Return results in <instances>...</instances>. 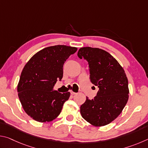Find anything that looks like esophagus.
Listing matches in <instances>:
<instances>
[{
    "mask_svg": "<svg viewBox=\"0 0 148 148\" xmlns=\"http://www.w3.org/2000/svg\"><path fill=\"white\" fill-rule=\"evenodd\" d=\"M71 95H76V92H73V91H71Z\"/></svg>",
    "mask_w": 148,
    "mask_h": 148,
    "instance_id": "1",
    "label": "esophagus"
}]
</instances>
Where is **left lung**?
Returning a JSON list of instances; mask_svg holds the SVG:
<instances>
[{
  "instance_id": "obj_1",
  "label": "left lung",
  "mask_w": 148,
  "mask_h": 148,
  "mask_svg": "<svg viewBox=\"0 0 148 148\" xmlns=\"http://www.w3.org/2000/svg\"><path fill=\"white\" fill-rule=\"evenodd\" d=\"M77 56L88 62L90 80L99 88L93 99L87 97L80 114L94 126H104L118 117L128 101V79L117 60L103 49L82 47Z\"/></svg>"
}]
</instances>
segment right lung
Instances as JSON below:
<instances>
[{
    "instance_id": "right-lung-1",
    "label": "right lung",
    "mask_w": 148,
    "mask_h": 148,
    "mask_svg": "<svg viewBox=\"0 0 148 148\" xmlns=\"http://www.w3.org/2000/svg\"><path fill=\"white\" fill-rule=\"evenodd\" d=\"M75 47L57 45L37 52L22 71L17 86L19 101L25 112L35 121H51L61 113L71 92L54 91L57 80L63 76V64Z\"/></svg>"
}]
</instances>
